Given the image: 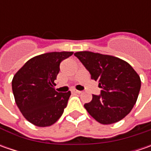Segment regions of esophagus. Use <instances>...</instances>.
<instances>
[{"instance_id": "esophagus-1", "label": "esophagus", "mask_w": 151, "mask_h": 151, "mask_svg": "<svg viewBox=\"0 0 151 151\" xmlns=\"http://www.w3.org/2000/svg\"><path fill=\"white\" fill-rule=\"evenodd\" d=\"M72 91L73 92H75V93H78V94H81L82 91H78V90H76V89H72Z\"/></svg>"}]
</instances>
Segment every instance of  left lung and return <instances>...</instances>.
<instances>
[{"label": "left lung", "mask_w": 151, "mask_h": 151, "mask_svg": "<svg viewBox=\"0 0 151 151\" xmlns=\"http://www.w3.org/2000/svg\"><path fill=\"white\" fill-rule=\"evenodd\" d=\"M74 55L101 88L100 95H92V100L84 105L91 116L100 124H112L130 113L141 86L140 78L133 67L111 55L90 51Z\"/></svg>", "instance_id": "1"}]
</instances>
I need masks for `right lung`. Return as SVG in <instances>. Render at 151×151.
<instances>
[{"label":"right lung","instance_id":"obj_1","mask_svg":"<svg viewBox=\"0 0 151 151\" xmlns=\"http://www.w3.org/2000/svg\"><path fill=\"white\" fill-rule=\"evenodd\" d=\"M73 52H51L35 56L15 74L12 81L17 107L24 118L38 127L54 124L66 107L70 91L55 90L61 61Z\"/></svg>","mask_w":151,"mask_h":151}]
</instances>
